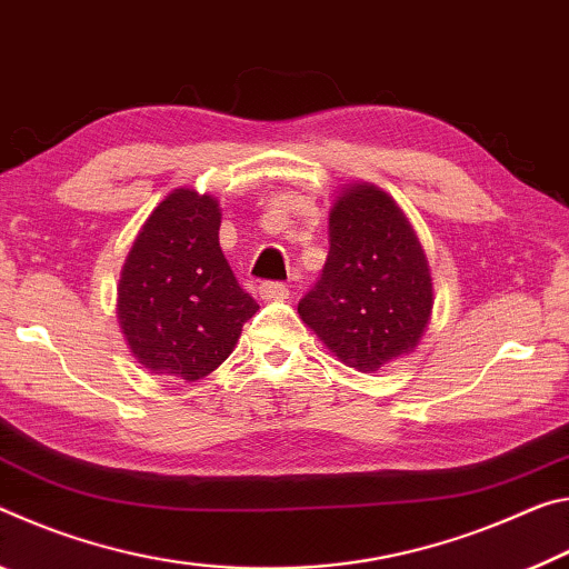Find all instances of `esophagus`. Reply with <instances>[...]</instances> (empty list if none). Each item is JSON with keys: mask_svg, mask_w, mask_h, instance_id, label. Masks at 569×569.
Returning <instances> with one entry per match:
<instances>
[{"mask_svg": "<svg viewBox=\"0 0 569 569\" xmlns=\"http://www.w3.org/2000/svg\"><path fill=\"white\" fill-rule=\"evenodd\" d=\"M287 295H290V290H287V284H282V282H264L262 287H259V297L267 302L287 300Z\"/></svg>", "mask_w": 569, "mask_h": 569, "instance_id": "obj_1", "label": "esophagus"}]
</instances>
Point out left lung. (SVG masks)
<instances>
[{"instance_id":"left-lung-1","label":"left lung","mask_w":569,"mask_h":569,"mask_svg":"<svg viewBox=\"0 0 569 569\" xmlns=\"http://www.w3.org/2000/svg\"><path fill=\"white\" fill-rule=\"evenodd\" d=\"M330 251L297 312L346 366L372 372L421 342L433 282L411 221L383 189L350 183L330 209Z\"/></svg>"}]
</instances>
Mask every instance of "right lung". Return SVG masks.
Wrapping results in <instances>:
<instances>
[{"mask_svg":"<svg viewBox=\"0 0 569 569\" xmlns=\"http://www.w3.org/2000/svg\"><path fill=\"white\" fill-rule=\"evenodd\" d=\"M221 209L176 189L151 211L118 282V322L133 358L186 383L217 370L259 310L219 247Z\"/></svg>","mask_w":569,"mask_h":569,"instance_id":"add662e5","label":"right lung"}]
</instances>
